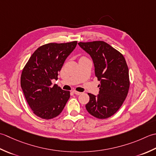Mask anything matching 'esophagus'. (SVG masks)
<instances>
[{
	"label": "esophagus",
	"mask_w": 156,
	"mask_h": 156,
	"mask_svg": "<svg viewBox=\"0 0 156 156\" xmlns=\"http://www.w3.org/2000/svg\"><path fill=\"white\" fill-rule=\"evenodd\" d=\"M73 93L75 94H76V95H80V94H81V92H79V91H75V90L73 91Z\"/></svg>",
	"instance_id": "1"
}]
</instances>
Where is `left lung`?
I'll return each mask as SVG.
<instances>
[{
    "mask_svg": "<svg viewBox=\"0 0 156 156\" xmlns=\"http://www.w3.org/2000/svg\"><path fill=\"white\" fill-rule=\"evenodd\" d=\"M93 60L95 75L100 81L99 94L89 93L90 101L85 105L87 112L99 119L114 115L122 105L128 94L130 81L125 57L104 41L78 43Z\"/></svg>",
    "mask_w": 156,
    "mask_h": 156,
    "instance_id": "8db88e82",
    "label": "left lung"
}]
</instances>
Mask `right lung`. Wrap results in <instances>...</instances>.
I'll return each mask as SVG.
<instances>
[{"label":"right lung","mask_w":156,"mask_h":156,"mask_svg":"<svg viewBox=\"0 0 156 156\" xmlns=\"http://www.w3.org/2000/svg\"><path fill=\"white\" fill-rule=\"evenodd\" d=\"M77 41L48 43L35 51L25 65L21 75V87L33 113L43 119L55 118L62 112L70 98L52 79H58L65 60L77 46Z\"/></svg>","instance_id":"obj_1"}]
</instances>
